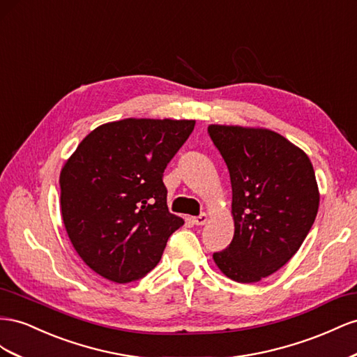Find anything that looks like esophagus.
<instances>
[{
  "label": "esophagus",
  "instance_id": "obj_1",
  "mask_svg": "<svg viewBox=\"0 0 357 357\" xmlns=\"http://www.w3.org/2000/svg\"><path fill=\"white\" fill-rule=\"evenodd\" d=\"M192 221H195V224H197V226H203V224H206V221H208V213L203 212L199 217L192 218Z\"/></svg>",
  "mask_w": 357,
  "mask_h": 357
}]
</instances>
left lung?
I'll return each mask as SVG.
<instances>
[{"mask_svg":"<svg viewBox=\"0 0 357 357\" xmlns=\"http://www.w3.org/2000/svg\"><path fill=\"white\" fill-rule=\"evenodd\" d=\"M231 182L235 235L213 252L227 278L257 282L286 264L311 230L320 192L311 161L284 136L268 128L208 127Z\"/></svg>","mask_w":357,"mask_h":357,"instance_id":"8db88e82","label":"left lung"}]
</instances>
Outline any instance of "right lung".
<instances>
[{
    "instance_id": "right-lung-1",
    "label": "right lung",
    "mask_w": 357,
    "mask_h": 357,
    "mask_svg": "<svg viewBox=\"0 0 357 357\" xmlns=\"http://www.w3.org/2000/svg\"><path fill=\"white\" fill-rule=\"evenodd\" d=\"M195 124L148 118L107 122L66 161L61 215L80 259L103 278L126 284L145 277L184 224L169 212L162 173Z\"/></svg>"
}]
</instances>
